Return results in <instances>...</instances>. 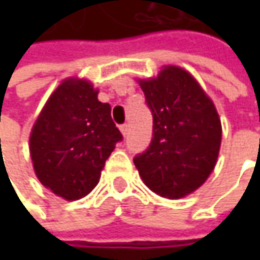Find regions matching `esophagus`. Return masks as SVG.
Wrapping results in <instances>:
<instances>
[{
    "label": "esophagus",
    "mask_w": 260,
    "mask_h": 260,
    "mask_svg": "<svg viewBox=\"0 0 260 260\" xmlns=\"http://www.w3.org/2000/svg\"><path fill=\"white\" fill-rule=\"evenodd\" d=\"M120 132H121V135H123V136L127 135V132H128V124L120 125Z\"/></svg>",
    "instance_id": "1"
}]
</instances>
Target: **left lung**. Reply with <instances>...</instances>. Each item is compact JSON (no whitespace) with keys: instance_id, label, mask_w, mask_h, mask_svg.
Masks as SVG:
<instances>
[{"instance_id":"1","label":"left lung","mask_w":260,"mask_h":260,"mask_svg":"<svg viewBox=\"0 0 260 260\" xmlns=\"http://www.w3.org/2000/svg\"><path fill=\"white\" fill-rule=\"evenodd\" d=\"M137 84L153 115V139L136 156L140 178L153 192L176 200L192 194L214 171L221 120L213 100L184 68L165 65Z\"/></svg>"}]
</instances>
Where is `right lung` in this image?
Instances as JSON below:
<instances>
[{"mask_svg":"<svg viewBox=\"0 0 260 260\" xmlns=\"http://www.w3.org/2000/svg\"><path fill=\"white\" fill-rule=\"evenodd\" d=\"M123 139L111 107L85 78L69 76L47 98L30 132L33 169L45 188L66 201L94 189L105 160Z\"/></svg>","mask_w":260,"mask_h":260,"instance_id":"1","label":"right lung"}]
</instances>
